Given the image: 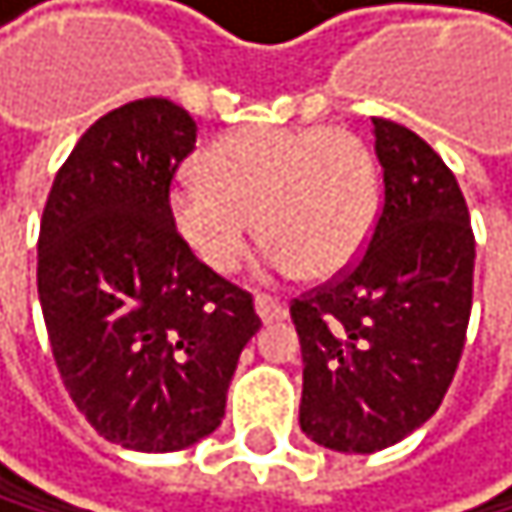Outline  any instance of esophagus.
Wrapping results in <instances>:
<instances>
[{
	"label": "esophagus",
	"instance_id": "obj_1",
	"mask_svg": "<svg viewBox=\"0 0 512 512\" xmlns=\"http://www.w3.org/2000/svg\"><path fill=\"white\" fill-rule=\"evenodd\" d=\"M254 310H258V316L264 322H279L288 316V307L276 298H267V294H258V298H254Z\"/></svg>",
	"mask_w": 512,
	"mask_h": 512
}]
</instances>
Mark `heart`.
<instances>
[{
  "instance_id": "heart-1",
  "label": "heart",
  "mask_w": 512,
  "mask_h": 512,
  "mask_svg": "<svg viewBox=\"0 0 512 512\" xmlns=\"http://www.w3.org/2000/svg\"><path fill=\"white\" fill-rule=\"evenodd\" d=\"M378 208V159L344 125L239 128L168 193L174 230L214 273L242 264L258 218L270 273L334 276L362 254Z\"/></svg>"
}]
</instances>
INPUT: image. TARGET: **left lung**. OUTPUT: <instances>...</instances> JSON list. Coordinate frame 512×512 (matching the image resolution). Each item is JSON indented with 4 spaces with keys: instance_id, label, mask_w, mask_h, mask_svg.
<instances>
[{
    "instance_id": "obj_1",
    "label": "left lung",
    "mask_w": 512,
    "mask_h": 512,
    "mask_svg": "<svg viewBox=\"0 0 512 512\" xmlns=\"http://www.w3.org/2000/svg\"><path fill=\"white\" fill-rule=\"evenodd\" d=\"M371 125L384 168L375 230L347 270L291 301L301 430L347 455L396 445L433 418L473 307L476 239L455 174L411 128Z\"/></svg>"
}]
</instances>
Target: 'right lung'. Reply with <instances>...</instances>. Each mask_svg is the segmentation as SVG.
I'll list each match as a JSON object with an SVG mask.
<instances>
[{"instance_id":"1","label":"right lung","mask_w":512,"mask_h":512,"mask_svg":"<svg viewBox=\"0 0 512 512\" xmlns=\"http://www.w3.org/2000/svg\"><path fill=\"white\" fill-rule=\"evenodd\" d=\"M193 116L144 97L97 119L42 211L39 304L61 381L104 439L178 451L224 421L251 294L208 270L171 224L174 171Z\"/></svg>"}]
</instances>
